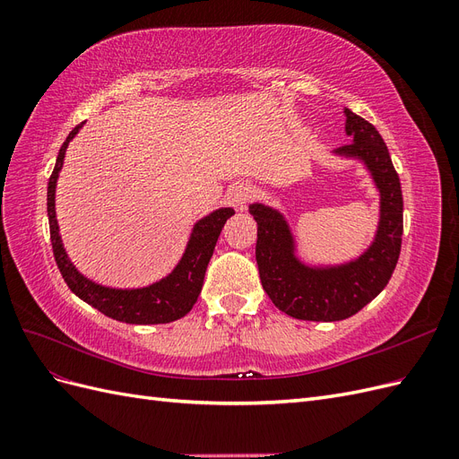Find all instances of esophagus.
Instances as JSON below:
<instances>
[{"label": "esophagus", "instance_id": "1", "mask_svg": "<svg viewBox=\"0 0 459 459\" xmlns=\"http://www.w3.org/2000/svg\"><path fill=\"white\" fill-rule=\"evenodd\" d=\"M253 197H255V187L251 184H245V182L235 184L233 189L230 191L231 203L235 204V208H241V211Z\"/></svg>", "mask_w": 459, "mask_h": 459}]
</instances>
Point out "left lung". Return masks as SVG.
<instances>
[{"label": "left lung", "mask_w": 459, "mask_h": 459, "mask_svg": "<svg viewBox=\"0 0 459 459\" xmlns=\"http://www.w3.org/2000/svg\"><path fill=\"white\" fill-rule=\"evenodd\" d=\"M344 132L352 143L335 155L366 164L381 195L379 226L364 255L339 266H308L295 255V239L283 214L272 206H248L258 224L256 264L260 281L277 308L308 322H339L362 310L386 287L396 268L404 230L400 179L381 134L344 108Z\"/></svg>", "instance_id": "1"}]
</instances>
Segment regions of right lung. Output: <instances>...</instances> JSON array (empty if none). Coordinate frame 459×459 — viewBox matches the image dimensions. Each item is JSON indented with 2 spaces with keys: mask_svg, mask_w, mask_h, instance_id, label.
<instances>
[{
  "mask_svg": "<svg viewBox=\"0 0 459 459\" xmlns=\"http://www.w3.org/2000/svg\"><path fill=\"white\" fill-rule=\"evenodd\" d=\"M82 126H84V122L78 124L61 145L57 162H55V169L48 184V216L51 247L63 280L78 299L88 302L90 307L97 308L101 314L118 319V322L124 324H169L174 322V319L184 317L201 295L204 272L214 253L220 231L224 228L226 220L235 214V211L233 208H218V211L201 218L197 224L193 226L191 238L187 241L182 260L178 262V266L172 270V273L162 277L157 283L142 289H110L90 281L88 277L82 275L74 268V264L68 260L59 235L57 216H55V186H57V178L63 169L65 152L68 143H71V140Z\"/></svg>",
  "mask_w": 459,
  "mask_h": 459,
  "instance_id": "obj_1",
  "label": "right lung"
}]
</instances>
